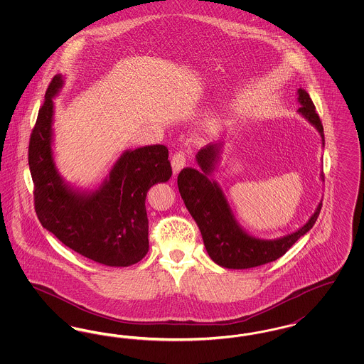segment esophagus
<instances>
[{
    "instance_id": "obj_1",
    "label": "esophagus",
    "mask_w": 364,
    "mask_h": 364,
    "mask_svg": "<svg viewBox=\"0 0 364 364\" xmlns=\"http://www.w3.org/2000/svg\"><path fill=\"white\" fill-rule=\"evenodd\" d=\"M186 161H187V158H186V154L183 151L174 153V156H172V161H171L174 174L178 173L186 166Z\"/></svg>"
}]
</instances>
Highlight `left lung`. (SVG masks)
I'll return each instance as SVG.
<instances>
[{
	"mask_svg": "<svg viewBox=\"0 0 364 364\" xmlns=\"http://www.w3.org/2000/svg\"><path fill=\"white\" fill-rule=\"evenodd\" d=\"M297 113L304 117L319 132L322 147H325L323 127L315 112L309 92L297 88ZM223 143H211L196 154L199 171L183 169L177 177L180 195L199 226L208 257L226 269H251L273 262L282 257L294 242L311 229L322 208L318 203L309 221L289 235L277 239H260L250 235L242 228L230 208L221 186L210 176L218 171ZM323 181V173H321Z\"/></svg>",
	"mask_w": 364,
	"mask_h": 364,
	"instance_id": "left-lung-1",
	"label": "left lung"
}]
</instances>
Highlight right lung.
Segmentation results:
<instances>
[{"instance_id": "add662e5", "label": "right lung", "mask_w": 364, "mask_h": 364, "mask_svg": "<svg viewBox=\"0 0 364 364\" xmlns=\"http://www.w3.org/2000/svg\"><path fill=\"white\" fill-rule=\"evenodd\" d=\"M64 86L53 77L28 146L35 211L42 226L70 250L112 267H127L149 251L146 196L172 177L169 151L162 144L125 150L94 190L76 188L60 174L53 153L54 101Z\"/></svg>"}]
</instances>
